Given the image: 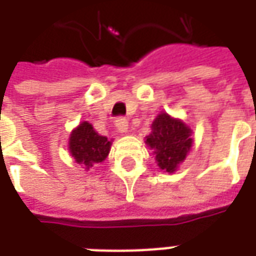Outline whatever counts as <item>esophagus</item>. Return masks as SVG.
<instances>
[{"mask_svg":"<svg viewBox=\"0 0 256 256\" xmlns=\"http://www.w3.org/2000/svg\"><path fill=\"white\" fill-rule=\"evenodd\" d=\"M115 128L119 133H126L128 128V122L126 118H118L115 120Z\"/></svg>","mask_w":256,"mask_h":256,"instance_id":"obj_1","label":"esophagus"}]
</instances>
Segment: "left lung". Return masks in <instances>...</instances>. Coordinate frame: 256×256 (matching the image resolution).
I'll use <instances>...</instances> for the list:
<instances>
[{"label":"left lung","instance_id":"left-lung-1","mask_svg":"<svg viewBox=\"0 0 256 256\" xmlns=\"http://www.w3.org/2000/svg\"><path fill=\"white\" fill-rule=\"evenodd\" d=\"M192 130L166 112L158 115L145 144L154 150L156 163L163 172H174L185 160L192 146Z\"/></svg>","mask_w":256,"mask_h":256}]
</instances>
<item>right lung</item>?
I'll use <instances>...</instances> for the list:
<instances>
[{
    "instance_id": "1",
    "label": "right lung",
    "mask_w": 256,
    "mask_h": 256,
    "mask_svg": "<svg viewBox=\"0 0 256 256\" xmlns=\"http://www.w3.org/2000/svg\"><path fill=\"white\" fill-rule=\"evenodd\" d=\"M112 141L96 132L88 122H82L70 136V154L78 164L89 170L93 164L106 160L110 154Z\"/></svg>"
}]
</instances>
